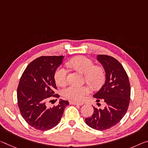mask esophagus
Returning a JSON list of instances; mask_svg holds the SVG:
<instances>
[{
	"mask_svg": "<svg viewBox=\"0 0 148 148\" xmlns=\"http://www.w3.org/2000/svg\"><path fill=\"white\" fill-rule=\"evenodd\" d=\"M69 103H70V104H71V105H79V106H82V105L84 104L83 103L76 102V101H70Z\"/></svg>",
	"mask_w": 148,
	"mask_h": 148,
	"instance_id": "esophagus-1",
	"label": "esophagus"
}]
</instances>
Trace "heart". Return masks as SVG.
Instances as JSON below:
<instances>
[{
    "label": "heart",
    "instance_id": "obj_1",
    "mask_svg": "<svg viewBox=\"0 0 148 148\" xmlns=\"http://www.w3.org/2000/svg\"><path fill=\"white\" fill-rule=\"evenodd\" d=\"M70 64L78 71L84 74L86 82L94 88L101 85L104 81L103 70L99 66H94L93 62L85 57H76L70 61ZM56 83L59 86H64L67 81V70L60 66L55 74ZM90 92L88 86L70 85L64 89L63 95L68 99L81 101Z\"/></svg>",
    "mask_w": 148,
    "mask_h": 148
}]
</instances>
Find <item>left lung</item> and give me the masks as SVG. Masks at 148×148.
Returning a JSON list of instances; mask_svg holds the SVG:
<instances>
[{
  "label": "left lung",
  "mask_w": 148,
  "mask_h": 148,
  "mask_svg": "<svg viewBox=\"0 0 148 148\" xmlns=\"http://www.w3.org/2000/svg\"><path fill=\"white\" fill-rule=\"evenodd\" d=\"M97 60L105 70V82L93 97L97 102L103 101L105 106L103 109L93 107V114L85 121L91 128L105 130L116 125L125 115L130 103V86L125 70L116 59L99 55Z\"/></svg>",
  "instance_id": "left-lung-1"
}]
</instances>
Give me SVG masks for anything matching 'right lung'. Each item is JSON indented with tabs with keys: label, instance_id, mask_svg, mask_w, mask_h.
<instances>
[{
	"label": "right lung",
	"instance_id": "right-lung-1",
	"mask_svg": "<svg viewBox=\"0 0 148 148\" xmlns=\"http://www.w3.org/2000/svg\"><path fill=\"white\" fill-rule=\"evenodd\" d=\"M63 56L40 57L27 65L17 89L18 105L23 119L37 130L45 131L55 127L61 119L68 101L60 99L57 106L47 103L57 89L55 74L62 64ZM52 101V100H51Z\"/></svg>",
	"mask_w": 148,
	"mask_h": 148
}]
</instances>
